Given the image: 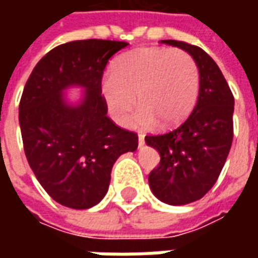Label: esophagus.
<instances>
[{
	"label": "esophagus",
	"mask_w": 258,
	"mask_h": 258,
	"mask_svg": "<svg viewBox=\"0 0 258 258\" xmlns=\"http://www.w3.org/2000/svg\"><path fill=\"white\" fill-rule=\"evenodd\" d=\"M145 145V138H144V135L140 134V137H138V146H144Z\"/></svg>",
	"instance_id": "1"
}]
</instances>
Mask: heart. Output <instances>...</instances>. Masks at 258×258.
<instances>
[{
  "label": "heart",
  "instance_id": "b5f03b06",
  "mask_svg": "<svg viewBox=\"0 0 258 258\" xmlns=\"http://www.w3.org/2000/svg\"><path fill=\"white\" fill-rule=\"evenodd\" d=\"M102 95L112 117L127 124L138 105L133 125L162 128L177 125L189 116L199 95V69L182 49L138 48L114 60L112 73L102 80Z\"/></svg>",
  "mask_w": 258,
  "mask_h": 258
}]
</instances>
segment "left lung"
Returning a JSON list of instances; mask_svg holds the SVG:
<instances>
[{
    "label": "left lung",
    "instance_id": "8db88e82",
    "mask_svg": "<svg viewBox=\"0 0 258 258\" xmlns=\"http://www.w3.org/2000/svg\"><path fill=\"white\" fill-rule=\"evenodd\" d=\"M162 42L189 53L200 77L199 98L189 117L166 134L145 137L160 155L149 174L152 192L167 205L181 206L202 199L218 179L232 145L235 101L220 68L202 48L175 40Z\"/></svg>",
    "mask_w": 258,
    "mask_h": 258
}]
</instances>
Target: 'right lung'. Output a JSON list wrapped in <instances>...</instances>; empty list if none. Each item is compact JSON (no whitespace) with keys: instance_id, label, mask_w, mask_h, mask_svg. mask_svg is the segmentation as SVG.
<instances>
[{"instance_id":"obj_1","label":"right lung","mask_w":258,"mask_h":258,"mask_svg":"<svg viewBox=\"0 0 258 258\" xmlns=\"http://www.w3.org/2000/svg\"><path fill=\"white\" fill-rule=\"evenodd\" d=\"M128 45L79 40L58 45L33 69L19 103L27 162L47 194L62 206L84 210L106 195L114 162L138 148V135L107 117L102 76L109 59ZM86 88L79 105L63 91Z\"/></svg>"}]
</instances>
